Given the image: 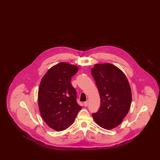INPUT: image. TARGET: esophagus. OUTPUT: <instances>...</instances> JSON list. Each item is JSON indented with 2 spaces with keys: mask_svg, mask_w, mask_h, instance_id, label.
I'll use <instances>...</instances> for the list:
<instances>
[{
  "mask_svg": "<svg viewBox=\"0 0 160 160\" xmlns=\"http://www.w3.org/2000/svg\"><path fill=\"white\" fill-rule=\"evenodd\" d=\"M84 106L85 107H87L88 106V104H89V101H86L85 102H84Z\"/></svg>",
  "mask_w": 160,
  "mask_h": 160,
  "instance_id": "obj_1",
  "label": "esophagus"
}]
</instances>
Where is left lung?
I'll use <instances>...</instances> for the list:
<instances>
[{"mask_svg": "<svg viewBox=\"0 0 160 160\" xmlns=\"http://www.w3.org/2000/svg\"><path fill=\"white\" fill-rule=\"evenodd\" d=\"M91 74L101 99L99 110L92 114L93 118L101 127L113 129L121 124L130 108L129 82L122 71L111 63L95 64Z\"/></svg>", "mask_w": 160, "mask_h": 160, "instance_id": "left-lung-1", "label": "left lung"}]
</instances>
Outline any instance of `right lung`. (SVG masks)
<instances>
[{
	"mask_svg": "<svg viewBox=\"0 0 160 160\" xmlns=\"http://www.w3.org/2000/svg\"><path fill=\"white\" fill-rule=\"evenodd\" d=\"M78 67L61 62L49 69L38 89V106L46 123L56 131L68 128L82 106L77 102L76 91L71 83Z\"/></svg>",
	"mask_w": 160,
	"mask_h": 160,
	"instance_id": "1",
	"label": "right lung"
}]
</instances>
